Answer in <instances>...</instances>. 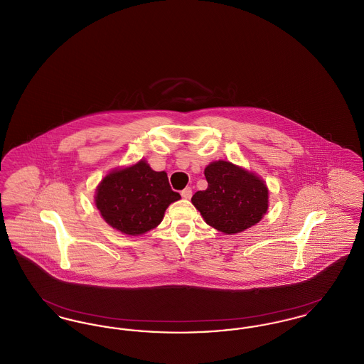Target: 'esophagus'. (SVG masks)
I'll return each mask as SVG.
<instances>
[{"mask_svg":"<svg viewBox=\"0 0 364 364\" xmlns=\"http://www.w3.org/2000/svg\"><path fill=\"white\" fill-rule=\"evenodd\" d=\"M181 196H183L184 199H191L192 190H191L190 187H187V188H184V190L181 191Z\"/></svg>","mask_w":364,"mask_h":364,"instance_id":"34e87169","label":"esophagus"}]
</instances>
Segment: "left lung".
I'll return each instance as SVG.
<instances>
[{"label":"left lung","mask_w":364,"mask_h":364,"mask_svg":"<svg viewBox=\"0 0 364 364\" xmlns=\"http://www.w3.org/2000/svg\"><path fill=\"white\" fill-rule=\"evenodd\" d=\"M208 190L191 202L214 229L235 235L258 224L269 208V190L252 172L229 161H214L205 169Z\"/></svg>","instance_id":"8db88e82"}]
</instances>
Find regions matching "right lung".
<instances>
[{"label": "right lung", "mask_w": 364, "mask_h": 364, "mask_svg": "<svg viewBox=\"0 0 364 364\" xmlns=\"http://www.w3.org/2000/svg\"><path fill=\"white\" fill-rule=\"evenodd\" d=\"M180 198L166 172H156L140 159L105 176L97 187L95 206L112 228L139 236L159 225L165 210Z\"/></svg>", "instance_id": "obj_1"}]
</instances>
